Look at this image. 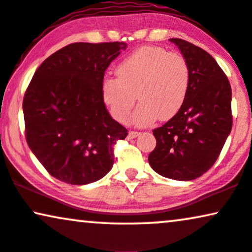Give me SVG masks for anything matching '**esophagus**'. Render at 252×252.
<instances>
[{"label":"esophagus","mask_w":252,"mask_h":252,"mask_svg":"<svg viewBox=\"0 0 252 252\" xmlns=\"http://www.w3.org/2000/svg\"><path fill=\"white\" fill-rule=\"evenodd\" d=\"M139 135H141V132L138 131H129L128 138H136V137H138Z\"/></svg>","instance_id":"obj_1"}]
</instances>
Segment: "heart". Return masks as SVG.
<instances>
[{
    "label": "heart",
    "instance_id": "b5f03b06",
    "mask_svg": "<svg viewBox=\"0 0 252 252\" xmlns=\"http://www.w3.org/2000/svg\"><path fill=\"white\" fill-rule=\"evenodd\" d=\"M117 78L106 76L101 85L103 102L111 116L128 123L137 100V124L156 119L170 120L184 106L189 94L190 73L186 59L160 46H143L120 63Z\"/></svg>",
    "mask_w": 252,
    "mask_h": 252
}]
</instances>
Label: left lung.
I'll return each mask as SVG.
<instances>
[{"label":"left lung","instance_id":"8db88e82","mask_svg":"<svg viewBox=\"0 0 252 252\" xmlns=\"http://www.w3.org/2000/svg\"><path fill=\"white\" fill-rule=\"evenodd\" d=\"M170 40L189 63V89L180 110L154 130L157 145L149 164L160 176L187 181L213 166L231 131V87L208 52L179 38Z\"/></svg>","mask_w":252,"mask_h":252}]
</instances>
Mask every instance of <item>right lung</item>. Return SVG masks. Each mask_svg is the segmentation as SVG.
<instances>
[{
  "label": "right lung",
  "mask_w": 252,
  "mask_h": 252,
  "mask_svg": "<svg viewBox=\"0 0 252 252\" xmlns=\"http://www.w3.org/2000/svg\"><path fill=\"white\" fill-rule=\"evenodd\" d=\"M122 41L74 43L44 60L23 98L29 148L52 177L71 185L100 180L114 164L113 146L128 130L103 102L104 72Z\"/></svg>",
  "instance_id": "1"
}]
</instances>
